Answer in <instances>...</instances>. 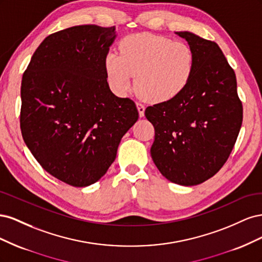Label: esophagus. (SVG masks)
<instances>
[{
	"instance_id": "1",
	"label": "esophagus",
	"mask_w": 262,
	"mask_h": 262,
	"mask_svg": "<svg viewBox=\"0 0 262 262\" xmlns=\"http://www.w3.org/2000/svg\"><path fill=\"white\" fill-rule=\"evenodd\" d=\"M137 108H138V112H139V115H140V117L142 118V117H144V112H145V107L142 105V104H140V102H138L137 104Z\"/></svg>"
}]
</instances>
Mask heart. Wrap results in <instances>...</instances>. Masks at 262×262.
Returning <instances> with one entry per match:
<instances>
[{
    "label": "heart",
    "instance_id": "obj_1",
    "mask_svg": "<svg viewBox=\"0 0 262 262\" xmlns=\"http://www.w3.org/2000/svg\"><path fill=\"white\" fill-rule=\"evenodd\" d=\"M108 84L123 96L136 85L141 96L153 104L171 100L186 90L194 73L195 58L190 47L181 41L142 33L123 38L119 52L105 57Z\"/></svg>",
    "mask_w": 262,
    "mask_h": 262
}]
</instances>
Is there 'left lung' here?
Masks as SVG:
<instances>
[{"mask_svg":"<svg viewBox=\"0 0 262 262\" xmlns=\"http://www.w3.org/2000/svg\"><path fill=\"white\" fill-rule=\"evenodd\" d=\"M175 34L194 52V73L177 97L146 108L155 129L150 156L169 181L195 186L227 161L242 126L243 106L235 72L220 47L191 31Z\"/></svg>","mask_w":262,"mask_h":262,"instance_id":"left-lung-1","label":"left lung"}]
</instances>
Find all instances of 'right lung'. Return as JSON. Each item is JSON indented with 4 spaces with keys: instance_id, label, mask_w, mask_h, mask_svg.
<instances>
[{
    "instance_id": "obj_1",
    "label": "right lung",
    "mask_w": 262,
    "mask_h": 262,
    "mask_svg": "<svg viewBox=\"0 0 262 262\" xmlns=\"http://www.w3.org/2000/svg\"><path fill=\"white\" fill-rule=\"evenodd\" d=\"M116 37L115 26L60 30L39 45L23 75V139L46 171L73 187L105 175L139 119L136 104L107 82L104 62Z\"/></svg>"
}]
</instances>
